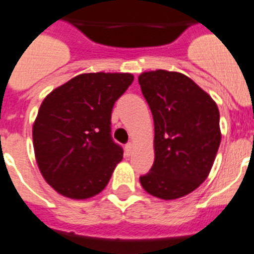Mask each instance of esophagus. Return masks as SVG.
Returning <instances> with one entry per match:
<instances>
[{
    "mask_svg": "<svg viewBox=\"0 0 254 254\" xmlns=\"http://www.w3.org/2000/svg\"><path fill=\"white\" fill-rule=\"evenodd\" d=\"M131 153H133V143H127V145H125V155L129 157Z\"/></svg>",
    "mask_w": 254,
    "mask_h": 254,
    "instance_id": "1",
    "label": "esophagus"
}]
</instances>
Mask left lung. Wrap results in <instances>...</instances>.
Instances as JSON below:
<instances>
[{
	"label": "left lung",
	"instance_id": "obj_1",
	"mask_svg": "<svg viewBox=\"0 0 254 254\" xmlns=\"http://www.w3.org/2000/svg\"><path fill=\"white\" fill-rule=\"evenodd\" d=\"M154 120V163L139 177L146 192L171 200L205 181L220 145L216 103L190 77L165 69L139 75Z\"/></svg>",
	"mask_w": 254,
	"mask_h": 254
}]
</instances>
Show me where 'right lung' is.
Returning a JSON list of instances; mask_svg holds the SVG:
<instances>
[{"mask_svg":"<svg viewBox=\"0 0 254 254\" xmlns=\"http://www.w3.org/2000/svg\"><path fill=\"white\" fill-rule=\"evenodd\" d=\"M130 73H83L54 89L33 127L35 158L54 190L71 199L101 192L124 150L111 134L112 109Z\"/></svg>","mask_w":254,"mask_h":254,"instance_id":"obj_1","label":"right lung"}]
</instances>
